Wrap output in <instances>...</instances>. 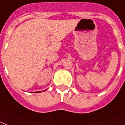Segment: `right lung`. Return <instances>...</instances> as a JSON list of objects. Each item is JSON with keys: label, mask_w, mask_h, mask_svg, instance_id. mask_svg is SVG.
I'll use <instances>...</instances> for the list:
<instances>
[{"label": "right lung", "mask_w": 125, "mask_h": 125, "mask_svg": "<svg viewBox=\"0 0 125 125\" xmlns=\"http://www.w3.org/2000/svg\"><path fill=\"white\" fill-rule=\"evenodd\" d=\"M36 93H40V91H38V92H36Z\"/></svg>", "instance_id": "obj_1"}]
</instances>
